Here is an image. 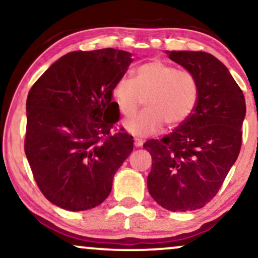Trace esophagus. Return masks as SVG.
I'll use <instances>...</instances> for the list:
<instances>
[{
	"label": "esophagus",
	"instance_id": "esophagus-1",
	"mask_svg": "<svg viewBox=\"0 0 258 258\" xmlns=\"http://www.w3.org/2000/svg\"><path fill=\"white\" fill-rule=\"evenodd\" d=\"M143 144H144V140L140 138H135V145L137 148H139V146H142Z\"/></svg>",
	"mask_w": 258,
	"mask_h": 258
}]
</instances>
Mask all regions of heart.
<instances>
[{"mask_svg": "<svg viewBox=\"0 0 258 258\" xmlns=\"http://www.w3.org/2000/svg\"><path fill=\"white\" fill-rule=\"evenodd\" d=\"M113 96L125 116L133 115L145 97L146 108L126 120L125 127L132 135L148 137L161 131L164 122L177 126L193 114L199 83L190 71L152 59L137 68L135 78L120 77L114 84Z\"/></svg>", "mask_w": 258, "mask_h": 258, "instance_id": "heart-1", "label": "heart"}]
</instances>
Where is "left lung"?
Wrapping results in <instances>:
<instances>
[{
	"label": "left lung",
	"mask_w": 258,
	"mask_h": 258,
	"mask_svg": "<svg viewBox=\"0 0 258 258\" xmlns=\"http://www.w3.org/2000/svg\"><path fill=\"white\" fill-rule=\"evenodd\" d=\"M168 53L197 77L199 100L184 122L144 144L152 158L148 189L165 210L195 211L216 197L239 155L245 99L227 68L212 54Z\"/></svg>",
	"instance_id": "8db88e82"
}]
</instances>
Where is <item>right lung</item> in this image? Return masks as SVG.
<instances>
[{
    "label": "right lung",
    "mask_w": 258,
    "mask_h": 258,
    "mask_svg": "<svg viewBox=\"0 0 258 258\" xmlns=\"http://www.w3.org/2000/svg\"><path fill=\"white\" fill-rule=\"evenodd\" d=\"M132 60L114 48L69 52L29 90L25 153L39 189L56 206H99L132 152V136L112 133L120 116L113 88Z\"/></svg>",
    "instance_id": "obj_1"
}]
</instances>
